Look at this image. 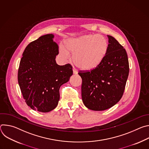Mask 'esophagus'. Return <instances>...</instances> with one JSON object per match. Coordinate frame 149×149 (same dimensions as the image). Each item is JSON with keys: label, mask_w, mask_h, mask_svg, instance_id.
Returning a JSON list of instances; mask_svg holds the SVG:
<instances>
[{"label": "esophagus", "mask_w": 149, "mask_h": 149, "mask_svg": "<svg viewBox=\"0 0 149 149\" xmlns=\"http://www.w3.org/2000/svg\"><path fill=\"white\" fill-rule=\"evenodd\" d=\"M78 74L77 71H76L75 69H73V74L76 75V74Z\"/></svg>", "instance_id": "1"}]
</instances>
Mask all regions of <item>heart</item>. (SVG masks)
I'll use <instances>...</instances> for the list:
<instances>
[{
	"mask_svg": "<svg viewBox=\"0 0 149 149\" xmlns=\"http://www.w3.org/2000/svg\"><path fill=\"white\" fill-rule=\"evenodd\" d=\"M107 39L98 35H85L72 38L63 42L60 48L61 54L68 59L73 55V62L79 70L91 71L97 68L103 62L109 51Z\"/></svg>",
	"mask_w": 149,
	"mask_h": 149,
	"instance_id": "heart-1",
	"label": "heart"
}]
</instances>
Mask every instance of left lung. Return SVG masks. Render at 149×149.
I'll use <instances>...</instances> for the list:
<instances>
[{
  "label": "left lung",
  "instance_id": "left-lung-1",
  "mask_svg": "<svg viewBox=\"0 0 149 149\" xmlns=\"http://www.w3.org/2000/svg\"><path fill=\"white\" fill-rule=\"evenodd\" d=\"M107 55L95 70L79 72L82 78V100L87 108L103 111L116 105L121 98L129 73L127 52L112 36L107 35Z\"/></svg>",
  "mask_w": 149,
  "mask_h": 149
}]
</instances>
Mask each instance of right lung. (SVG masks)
Here are the masks:
<instances>
[{
	"mask_svg": "<svg viewBox=\"0 0 149 149\" xmlns=\"http://www.w3.org/2000/svg\"><path fill=\"white\" fill-rule=\"evenodd\" d=\"M54 38L53 34H47L31 42L23 53L18 70V83L26 103L42 113L56 107L59 88L72 75L71 65L56 63L58 47Z\"/></svg>",
	"mask_w": 149,
	"mask_h": 149,
	"instance_id": "add662e5",
	"label": "right lung"
}]
</instances>
